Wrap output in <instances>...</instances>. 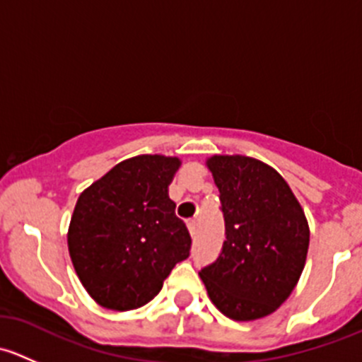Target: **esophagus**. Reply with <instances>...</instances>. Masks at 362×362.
<instances>
[{
    "instance_id": "34e87169",
    "label": "esophagus",
    "mask_w": 362,
    "mask_h": 362,
    "mask_svg": "<svg viewBox=\"0 0 362 362\" xmlns=\"http://www.w3.org/2000/svg\"><path fill=\"white\" fill-rule=\"evenodd\" d=\"M187 228H189V233H191L192 238H196V235H198V222H196V221H189L187 222Z\"/></svg>"
}]
</instances>
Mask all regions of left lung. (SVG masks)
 Listing matches in <instances>:
<instances>
[{"label": "left lung", "instance_id": "1", "mask_svg": "<svg viewBox=\"0 0 362 362\" xmlns=\"http://www.w3.org/2000/svg\"><path fill=\"white\" fill-rule=\"evenodd\" d=\"M206 168L221 192L226 242L199 272L208 298L233 320L275 312L298 286L310 228L282 175L247 156H211Z\"/></svg>", "mask_w": 362, "mask_h": 362}]
</instances>
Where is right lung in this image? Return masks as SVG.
<instances>
[{
    "mask_svg": "<svg viewBox=\"0 0 362 362\" xmlns=\"http://www.w3.org/2000/svg\"><path fill=\"white\" fill-rule=\"evenodd\" d=\"M178 158L141 154L115 164L78 196L68 250L82 286L115 312L154 299L175 264L189 257L191 236L168 194Z\"/></svg>",
    "mask_w": 362,
    "mask_h": 362,
    "instance_id": "right-lung-1",
    "label": "right lung"
}]
</instances>
